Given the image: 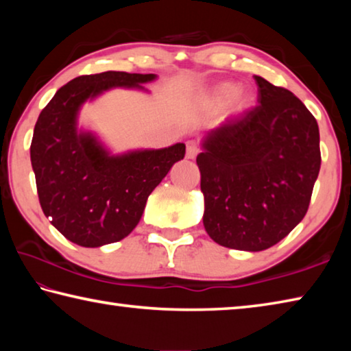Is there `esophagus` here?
Returning a JSON list of instances; mask_svg holds the SVG:
<instances>
[{
  "instance_id": "1",
  "label": "esophagus",
  "mask_w": 351,
  "mask_h": 351,
  "mask_svg": "<svg viewBox=\"0 0 351 351\" xmlns=\"http://www.w3.org/2000/svg\"><path fill=\"white\" fill-rule=\"evenodd\" d=\"M198 153H199V147L195 144V142H189V144H187V158L195 159V158H197Z\"/></svg>"
}]
</instances>
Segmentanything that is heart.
Wrapping results in <instances>:
<instances>
[{"label":"heart","instance_id":"1","mask_svg":"<svg viewBox=\"0 0 351 351\" xmlns=\"http://www.w3.org/2000/svg\"><path fill=\"white\" fill-rule=\"evenodd\" d=\"M212 104L217 108H226L234 104L237 110H245L251 105V96L246 93H240V86L235 83H223L213 91Z\"/></svg>","mask_w":351,"mask_h":351}]
</instances>
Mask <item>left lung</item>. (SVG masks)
<instances>
[{
	"mask_svg": "<svg viewBox=\"0 0 351 351\" xmlns=\"http://www.w3.org/2000/svg\"><path fill=\"white\" fill-rule=\"evenodd\" d=\"M258 105L207 133L197 156L206 232L218 245L263 251L293 230L320 170L319 127L302 100L254 75Z\"/></svg>",
	"mask_w": 351,
	"mask_h": 351,
	"instance_id": "left-lung-1",
	"label": "left lung"
}]
</instances>
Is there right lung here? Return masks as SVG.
Masks as SVG:
<instances>
[{
	"label": "right lung",
	"mask_w": 351,
	"mask_h": 351,
	"mask_svg": "<svg viewBox=\"0 0 351 351\" xmlns=\"http://www.w3.org/2000/svg\"><path fill=\"white\" fill-rule=\"evenodd\" d=\"M154 74L121 71L80 75L51 99L35 123L31 162L40 206L69 241L99 247L125 239L139 223L148 195L181 161L186 145L110 156L91 134L77 133L86 99L110 88H144Z\"/></svg>",
	"instance_id": "obj_1"
}]
</instances>
